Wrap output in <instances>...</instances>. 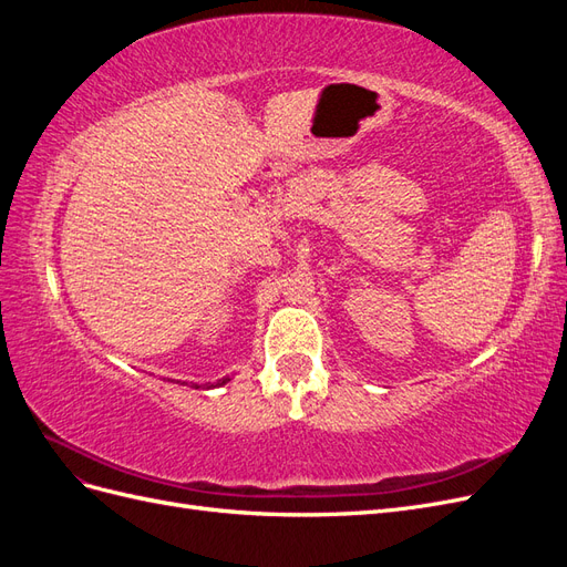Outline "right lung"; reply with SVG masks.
<instances>
[{
  "label": "right lung",
  "mask_w": 567,
  "mask_h": 567,
  "mask_svg": "<svg viewBox=\"0 0 567 567\" xmlns=\"http://www.w3.org/2000/svg\"><path fill=\"white\" fill-rule=\"evenodd\" d=\"M229 381H231V379H229V375H225V379H219V381H217L215 385H210V383H205V385H196V390H198V388H217V385H227Z\"/></svg>",
  "instance_id": "obj_1"
}]
</instances>
